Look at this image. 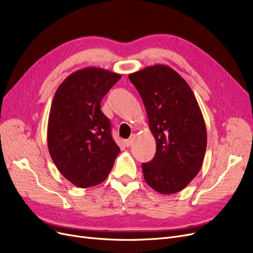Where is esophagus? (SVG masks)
I'll return each mask as SVG.
<instances>
[{
    "label": "esophagus",
    "mask_w": 253,
    "mask_h": 253,
    "mask_svg": "<svg viewBox=\"0 0 253 253\" xmlns=\"http://www.w3.org/2000/svg\"><path fill=\"white\" fill-rule=\"evenodd\" d=\"M134 140H135V134H132L128 139H126V140H125V145H126L127 148L131 147V145L133 144Z\"/></svg>",
    "instance_id": "1"
}]
</instances>
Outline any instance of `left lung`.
I'll list each match as a JSON object with an SVG mask.
<instances>
[{"instance_id": "1", "label": "left lung", "mask_w": 253, "mask_h": 253, "mask_svg": "<svg viewBox=\"0 0 253 253\" xmlns=\"http://www.w3.org/2000/svg\"><path fill=\"white\" fill-rule=\"evenodd\" d=\"M156 139L153 160L142 163L145 182L160 194L183 190L201 169L207 145L204 119L188 83L167 65L129 75Z\"/></svg>"}]
</instances>
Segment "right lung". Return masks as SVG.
<instances>
[{
  "label": "right lung",
  "instance_id": "add662e5",
  "mask_svg": "<svg viewBox=\"0 0 253 253\" xmlns=\"http://www.w3.org/2000/svg\"><path fill=\"white\" fill-rule=\"evenodd\" d=\"M121 76L97 68L70 75L53 98L48 121V149L60 173L76 187L102 182L120 148L100 101Z\"/></svg>",
  "mask_w": 253,
  "mask_h": 253
}]
</instances>
